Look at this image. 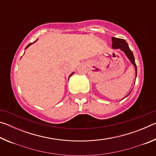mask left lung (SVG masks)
Listing matches in <instances>:
<instances>
[{
    "mask_svg": "<svg viewBox=\"0 0 156 156\" xmlns=\"http://www.w3.org/2000/svg\"><path fill=\"white\" fill-rule=\"evenodd\" d=\"M112 47H113V49H120L121 51H122L126 54V57L128 58L129 60H130V62L133 65L134 67H135L136 78L137 67H136V65L135 62V58H134L133 52H132L131 51V49H129L128 44L126 42V41L124 40V39L117 38H115V37H112ZM129 94L127 95V96H129Z\"/></svg>",
    "mask_w": 156,
    "mask_h": 156,
    "instance_id": "left-lung-1",
    "label": "left lung"
}]
</instances>
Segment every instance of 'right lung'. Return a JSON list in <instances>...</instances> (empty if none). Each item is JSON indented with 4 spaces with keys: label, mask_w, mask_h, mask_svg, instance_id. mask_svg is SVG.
I'll return each instance as SVG.
<instances>
[{
    "label": "right lung",
    "mask_w": 156,
    "mask_h": 156,
    "mask_svg": "<svg viewBox=\"0 0 156 156\" xmlns=\"http://www.w3.org/2000/svg\"><path fill=\"white\" fill-rule=\"evenodd\" d=\"M36 41H37V40H36ZM36 41H35V42H36ZM35 42H34V43H35ZM32 43H30V44H28V45H27V47H25V49H27L28 47H30V46L31 45V44H32ZM73 73H72V74H71V75L69 76V77H70V76H72V75L73 74Z\"/></svg>",
    "instance_id": "right-lung-1"
}]
</instances>
